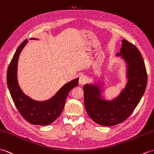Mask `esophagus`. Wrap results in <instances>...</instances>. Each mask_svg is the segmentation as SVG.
<instances>
[{
  "label": "esophagus",
  "mask_w": 154,
  "mask_h": 154,
  "mask_svg": "<svg viewBox=\"0 0 154 154\" xmlns=\"http://www.w3.org/2000/svg\"><path fill=\"white\" fill-rule=\"evenodd\" d=\"M88 82V78L86 76L82 75L79 78V83L80 85H84Z\"/></svg>",
  "instance_id": "1"
}]
</instances>
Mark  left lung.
I'll return each mask as SVG.
<instances>
[{
  "instance_id": "obj_1",
  "label": "left lung",
  "mask_w": 154,
  "mask_h": 154,
  "mask_svg": "<svg viewBox=\"0 0 154 154\" xmlns=\"http://www.w3.org/2000/svg\"><path fill=\"white\" fill-rule=\"evenodd\" d=\"M117 57L126 64L125 88L117 97L105 100L102 97V86L97 84L84 85V105L92 120L103 126H113L127 119L140 101L147 86L146 69L142 54L135 45L125 39Z\"/></svg>"
}]
</instances>
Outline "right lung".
<instances>
[{
  "label": "right lung",
  "mask_w": 154,
  "mask_h": 154,
  "mask_svg": "<svg viewBox=\"0 0 154 154\" xmlns=\"http://www.w3.org/2000/svg\"><path fill=\"white\" fill-rule=\"evenodd\" d=\"M31 39H37L32 38ZM28 39L20 44L10 62L7 71V85L12 100L20 113L29 123L46 126L52 123L62 112L69 92L78 84L79 78L72 80L61 88L49 100L38 101L26 95L20 88L18 78V61L20 54L28 43Z\"/></svg>",
  "instance_id": "right-lung-1"
}]
</instances>
